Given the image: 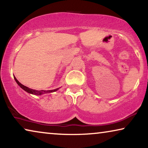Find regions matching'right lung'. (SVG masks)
I'll return each instance as SVG.
<instances>
[{"label": "right lung", "instance_id": "obj_1", "mask_svg": "<svg viewBox=\"0 0 148 148\" xmlns=\"http://www.w3.org/2000/svg\"><path fill=\"white\" fill-rule=\"evenodd\" d=\"M14 78L15 81L16 82V83L18 84V86H20V87L22 89H23V90L26 91V92L29 93H31V94H34V95H41L42 94H43V93H52V92H55V91H57L58 89L59 88H57L55 89V90H40V91H38V90H32V89H30L29 88H27V87L23 86V84H21L20 82H18V80L16 78L15 76H14Z\"/></svg>", "mask_w": 148, "mask_h": 148}]
</instances>
